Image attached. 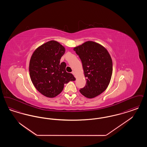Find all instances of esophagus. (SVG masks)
Listing matches in <instances>:
<instances>
[{
  "mask_svg": "<svg viewBox=\"0 0 147 147\" xmlns=\"http://www.w3.org/2000/svg\"><path fill=\"white\" fill-rule=\"evenodd\" d=\"M72 74L75 76V75H76V72H75L74 71H72Z\"/></svg>",
  "mask_w": 147,
  "mask_h": 147,
  "instance_id": "34e87169",
  "label": "esophagus"
}]
</instances>
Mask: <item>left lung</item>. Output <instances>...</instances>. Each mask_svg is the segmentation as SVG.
I'll use <instances>...</instances> for the list:
<instances>
[{"label": "left lung", "mask_w": 147, "mask_h": 147, "mask_svg": "<svg viewBox=\"0 0 147 147\" xmlns=\"http://www.w3.org/2000/svg\"><path fill=\"white\" fill-rule=\"evenodd\" d=\"M73 49L82 61L86 80L85 87L79 91L86 98H95L105 91L110 84L112 74L111 56L103 46L91 41Z\"/></svg>", "instance_id": "left-lung-1"}]
</instances>
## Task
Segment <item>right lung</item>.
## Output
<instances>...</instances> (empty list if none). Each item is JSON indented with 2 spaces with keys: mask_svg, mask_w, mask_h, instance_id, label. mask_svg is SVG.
Wrapping results in <instances>:
<instances>
[{
  "mask_svg": "<svg viewBox=\"0 0 147 147\" xmlns=\"http://www.w3.org/2000/svg\"><path fill=\"white\" fill-rule=\"evenodd\" d=\"M65 49L61 44L51 40L35 49L29 63L30 76L36 89L47 98H55L64 88V84L76 80L65 70L66 64L60 62Z\"/></svg>",
  "mask_w": 147,
  "mask_h": 147,
  "instance_id": "right-lung-1",
  "label": "right lung"
}]
</instances>
